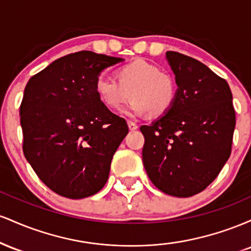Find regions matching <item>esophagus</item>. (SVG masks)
I'll use <instances>...</instances> for the list:
<instances>
[{
  "mask_svg": "<svg viewBox=\"0 0 251 251\" xmlns=\"http://www.w3.org/2000/svg\"><path fill=\"white\" fill-rule=\"evenodd\" d=\"M127 125H128L129 131H135V129L138 128V125L133 122H127Z\"/></svg>",
  "mask_w": 251,
  "mask_h": 251,
  "instance_id": "obj_1",
  "label": "esophagus"
}]
</instances>
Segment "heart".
<instances>
[{"label": "heart", "mask_w": 251, "mask_h": 251, "mask_svg": "<svg viewBox=\"0 0 251 251\" xmlns=\"http://www.w3.org/2000/svg\"><path fill=\"white\" fill-rule=\"evenodd\" d=\"M117 79L99 76L96 81V93L106 107L123 108L132 100L126 113L151 117H162L171 109L177 97L175 79L159 66L145 60H135L119 67Z\"/></svg>", "instance_id": "1"}]
</instances>
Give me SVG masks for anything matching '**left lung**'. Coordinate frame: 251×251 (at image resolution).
<instances>
[{
	"mask_svg": "<svg viewBox=\"0 0 251 251\" xmlns=\"http://www.w3.org/2000/svg\"><path fill=\"white\" fill-rule=\"evenodd\" d=\"M177 97L171 109L143 125V163L164 194L191 197L217 177L231 153L236 117L224 79L192 57L166 51Z\"/></svg>",
	"mask_w": 251,
	"mask_h": 251,
	"instance_id": "left-lung-1",
	"label": "left lung"
}]
</instances>
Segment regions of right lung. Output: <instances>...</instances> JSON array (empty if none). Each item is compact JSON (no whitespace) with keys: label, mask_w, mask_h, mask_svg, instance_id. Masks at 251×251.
<instances>
[{"label":"right lung","mask_w":251,"mask_h":251,"mask_svg":"<svg viewBox=\"0 0 251 251\" xmlns=\"http://www.w3.org/2000/svg\"><path fill=\"white\" fill-rule=\"evenodd\" d=\"M122 57L82 50L31 76L20 106L24 153L51 191L89 197L108 179L113 154L128 133L125 119L100 101L96 81Z\"/></svg>","instance_id":"right-lung-1"}]
</instances>
